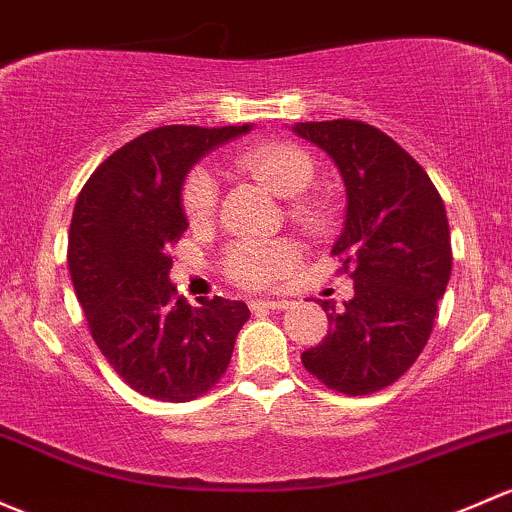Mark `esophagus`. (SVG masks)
Masks as SVG:
<instances>
[{
    "label": "esophagus",
    "mask_w": 512,
    "mask_h": 512,
    "mask_svg": "<svg viewBox=\"0 0 512 512\" xmlns=\"http://www.w3.org/2000/svg\"><path fill=\"white\" fill-rule=\"evenodd\" d=\"M292 306V301L287 299H255L250 301L252 311H284Z\"/></svg>",
    "instance_id": "34e87169"
}]
</instances>
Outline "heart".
Returning a JSON list of instances; mask_svg holds the SVG:
<instances>
[{"mask_svg": "<svg viewBox=\"0 0 512 512\" xmlns=\"http://www.w3.org/2000/svg\"><path fill=\"white\" fill-rule=\"evenodd\" d=\"M240 171L270 188L274 196L291 201L287 208L289 223L309 235L328 233L333 215L321 198L304 196L314 184L316 161L306 149L287 142H262L245 149L235 159ZM181 206L191 225H206L218 206V181L208 169L188 171L181 188ZM299 252L284 240L238 242L225 257V272L233 282L247 289H267L289 277L297 267Z\"/></svg>", "mask_w": 512, "mask_h": 512, "instance_id": "heart-1", "label": "heart"}]
</instances>
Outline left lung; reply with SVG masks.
Listing matches in <instances>:
<instances>
[{"label": "left lung", "instance_id": "1", "mask_svg": "<svg viewBox=\"0 0 512 512\" xmlns=\"http://www.w3.org/2000/svg\"><path fill=\"white\" fill-rule=\"evenodd\" d=\"M292 129L341 171L346 225L331 255L353 279L341 311L321 304L328 333L301 363L328 390L370 395L412 368L434 328L451 274L444 201L427 171L378 127L328 120Z\"/></svg>", "mask_w": 512, "mask_h": 512}]
</instances>
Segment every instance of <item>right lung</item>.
Masks as SVG:
<instances>
[{"label":"right lung","mask_w":512,"mask_h":512,"mask_svg":"<svg viewBox=\"0 0 512 512\" xmlns=\"http://www.w3.org/2000/svg\"><path fill=\"white\" fill-rule=\"evenodd\" d=\"M242 127L166 125L110 154L73 208L68 270L93 341L139 395L188 402L223 378L245 301L191 306L169 282L171 247L188 220L181 186L193 164Z\"/></svg>","instance_id":"right-lung-1"}]
</instances>
